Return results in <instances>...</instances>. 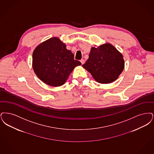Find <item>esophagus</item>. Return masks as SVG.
<instances>
[{"label":"esophagus","instance_id":"1","mask_svg":"<svg viewBox=\"0 0 154 154\" xmlns=\"http://www.w3.org/2000/svg\"><path fill=\"white\" fill-rule=\"evenodd\" d=\"M80 62H81V63H82V64H83L84 63H85V60L84 59H81L80 60Z\"/></svg>","mask_w":154,"mask_h":154}]
</instances>
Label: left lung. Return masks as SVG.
Wrapping results in <instances>:
<instances>
[{
    "instance_id": "obj_1",
    "label": "left lung",
    "mask_w": 154,
    "mask_h": 154,
    "mask_svg": "<svg viewBox=\"0 0 154 154\" xmlns=\"http://www.w3.org/2000/svg\"><path fill=\"white\" fill-rule=\"evenodd\" d=\"M89 57L82 65L100 83H109L116 80L124 69L122 55L110 44L91 49Z\"/></svg>"
}]
</instances>
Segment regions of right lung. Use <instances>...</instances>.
Wrapping results in <instances>:
<instances>
[{"mask_svg":"<svg viewBox=\"0 0 154 154\" xmlns=\"http://www.w3.org/2000/svg\"><path fill=\"white\" fill-rule=\"evenodd\" d=\"M82 64L74 59V54L58 38L42 42L33 53L35 74L43 82L52 86H60L67 80L74 68Z\"/></svg>","mask_w":154,"mask_h":154,"instance_id":"1","label":"right lung"}]
</instances>
